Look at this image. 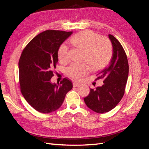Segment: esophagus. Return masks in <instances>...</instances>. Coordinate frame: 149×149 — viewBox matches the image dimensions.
<instances>
[{"instance_id": "obj_1", "label": "esophagus", "mask_w": 149, "mask_h": 149, "mask_svg": "<svg viewBox=\"0 0 149 149\" xmlns=\"http://www.w3.org/2000/svg\"><path fill=\"white\" fill-rule=\"evenodd\" d=\"M73 83V86L74 87H77V86H79V84H80L79 83L76 82V81H74Z\"/></svg>"}]
</instances>
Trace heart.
I'll list each match as a JSON object with an SVG mask.
<instances>
[{"label":"heart","instance_id":"obj_1","mask_svg":"<svg viewBox=\"0 0 149 149\" xmlns=\"http://www.w3.org/2000/svg\"><path fill=\"white\" fill-rule=\"evenodd\" d=\"M71 43L84 51L83 60L87 62L93 70L101 69L109 62L112 55V47L109 40L89 30L83 31L71 39ZM58 58L62 63L70 60L69 49L62 43L58 49ZM89 66L86 63H72L66 70L70 78L79 79L88 74Z\"/></svg>","mask_w":149,"mask_h":149}]
</instances>
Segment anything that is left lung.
<instances>
[{"instance_id": "1", "label": "left lung", "mask_w": 149, "mask_h": 149, "mask_svg": "<svg viewBox=\"0 0 149 149\" xmlns=\"http://www.w3.org/2000/svg\"><path fill=\"white\" fill-rule=\"evenodd\" d=\"M113 53L109 65L97 74L96 79H103V85L90 89L89 95L84 98L86 106L97 113L112 110L123 98L129 74L127 55L120 42L113 35H108Z\"/></svg>"}]
</instances>
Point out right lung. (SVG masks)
Segmentation results:
<instances>
[{
	"mask_svg": "<svg viewBox=\"0 0 149 149\" xmlns=\"http://www.w3.org/2000/svg\"><path fill=\"white\" fill-rule=\"evenodd\" d=\"M72 31L48 30L37 35L22 51L19 62L22 95L33 108L47 114L61 107L67 93L73 88L64 78L52 83L54 69L58 61V49Z\"/></svg>",
	"mask_w": 149,
	"mask_h": 149,
	"instance_id": "right-lung-1",
	"label": "right lung"
}]
</instances>
